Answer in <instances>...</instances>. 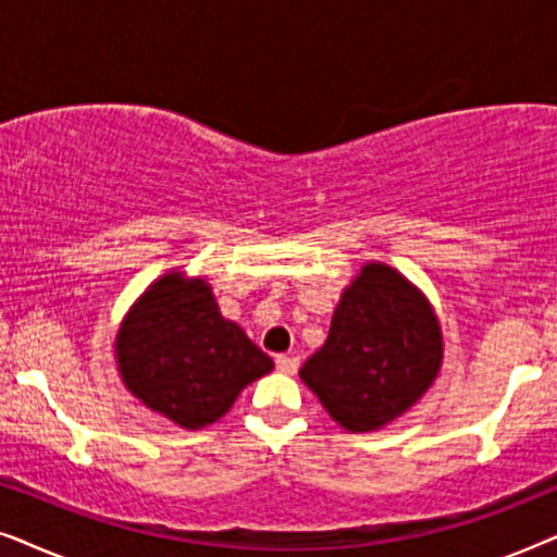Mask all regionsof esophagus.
Masks as SVG:
<instances>
[{
    "mask_svg": "<svg viewBox=\"0 0 557 557\" xmlns=\"http://www.w3.org/2000/svg\"><path fill=\"white\" fill-rule=\"evenodd\" d=\"M296 368H299V360L292 355H278L276 357V370L278 372H286V375H294Z\"/></svg>",
    "mask_w": 557,
    "mask_h": 557,
    "instance_id": "esophagus-1",
    "label": "esophagus"
}]
</instances>
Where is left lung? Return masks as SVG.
Masks as SVG:
<instances>
[{
	"mask_svg": "<svg viewBox=\"0 0 557 557\" xmlns=\"http://www.w3.org/2000/svg\"><path fill=\"white\" fill-rule=\"evenodd\" d=\"M444 339L431 304L385 263H368L334 309L330 337L299 377L342 429L377 431L423 398Z\"/></svg>",
	"mask_w": 557,
	"mask_h": 557,
	"instance_id": "1",
	"label": "left lung"
}]
</instances>
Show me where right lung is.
<instances>
[{
  "mask_svg": "<svg viewBox=\"0 0 557 557\" xmlns=\"http://www.w3.org/2000/svg\"><path fill=\"white\" fill-rule=\"evenodd\" d=\"M116 362L144 406L189 431L223 418L243 387L273 370L271 357L220 314L208 281L180 271L157 278L128 309Z\"/></svg>",
  "mask_w": 557,
  "mask_h": 557,
  "instance_id": "right-lung-1",
  "label": "right lung"
}]
</instances>
